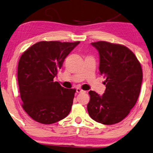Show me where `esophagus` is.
Here are the masks:
<instances>
[{"label":"esophagus","instance_id":"esophagus-1","mask_svg":"<svg viewBox=\"0 0 153 153\" xmlns=\"http://www.w3.org/2000/svg\"><path fill=\"white\" fill-rule=\"evenodd\" d=\"M76 92H78V93H82V92H85V91L82 90V89H80V88H77Z\"/></svg>","mask_w":153,"mask_h":153}]
</instances>
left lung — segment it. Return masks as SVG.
<instances>
[{"instance_id":"left-lung-1","label":"left lung","mask_w":153,"mask_h":153,"mask_svg":"<svg viewBox=\"0 0 153 153\" xmlns=\"http://www.w3.org/2000/svg\"><path fill=\"white\" fill-rule=\"evenodd\" d=\"M100 54V72L106 80L100 96L90 90L88 114L97 122L115 124L124 119L134 107L143 80L140 63L126 46L100 41L91 43Z\"/></svg>"}]
</instances>
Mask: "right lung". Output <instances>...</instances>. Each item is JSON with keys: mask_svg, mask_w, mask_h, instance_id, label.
Listing matches in <instances>:
<instances>
[{"mask_svg": "<svg viewBox=\"0 0 153 153\" xmlns=\"http://www.w3.org/2000/svg\"><path fill=\"white\" fill-rule=\"evenodd\" d=\"M79 43L39 42L21 56L17 80L22 107L34 121L51 124L70 113L76 90L61 87L53 78L67 56Z\"/></svg>", "mask_w": 153, "mask_h": 153, "instance_id": "1", "label": "right lung"}]
</instances>
